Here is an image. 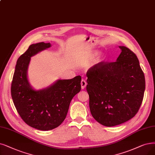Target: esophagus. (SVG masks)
<instances>
[{"instance_id": "1", "label": "esophagus", "mask_w": 155, "mask_h": 155, "mask_svg": "<svg viewBox=\"0 0 155 155\" xmlns=\"http://www.w3.org/2000/svg\"><path fill=\"white\" fill-rule=\"evenodd\" d=\"M81 88L84 89L86 86V84H87V83H86V82L84 79H82L81 82Z\"/></svg>"}]
</instances>
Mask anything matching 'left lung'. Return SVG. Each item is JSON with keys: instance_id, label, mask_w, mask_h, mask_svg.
Masks as SVG:
<instances>
[{"instance_id": "left-lung-1", "label": "left lung", "mask_w": 155, "mask_h": 155, "mask_svg": "<svg viewBox=\"0 0 155 155\" xmlns=\"http://www.w3.org/2000/svg\"><path fill=\"white\" fill-rule=\"evenodd\" d=\"M116 61H101L86 73L90 112L106 127L125 123L137 113L143 100L145 78L136 54L125 46Z\"/></svg>"}]
</instances>
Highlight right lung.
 I'll return each instance as SVG.
<instances>
[{"mask_svg":"<svg viewBox=\"0 0 155 155\" xmlns=\"http://www.w3.org/2000/svg\"><path fill=\"white\" fill-rule=\"evenodd\" d=\"M50 46L49 42L29 46L17 60L11 88L13 103L21 119L30 127L44 131L61 125L72 98L81 89L80 76L71 79H59L39 91L31 87L27 76L30 57Z\"/></svg>","mask_w":155,"mask_h":155,"instance_id":"obj_1","label":"right lung"}]
</instances>
